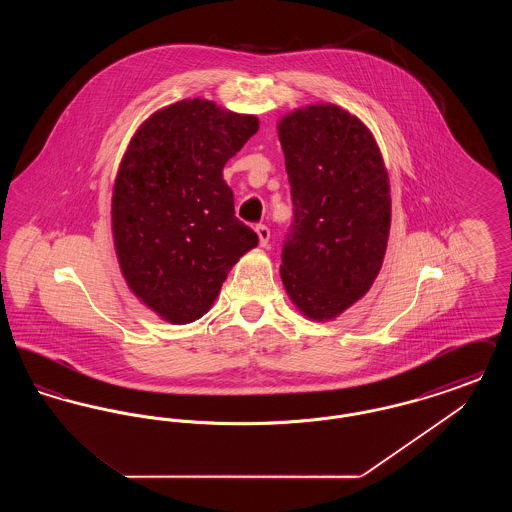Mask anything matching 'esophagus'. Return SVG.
Returning a JSON list of instances; mask_svg holds the SVG:
<instances>
[{
	"label": "esophagus",
	"instance_id": "1",
	"mask_svg": "<svg viewBox=\"0 0 512 512\" xmlns=\"http://www.w3.org/2000/svg\"><path fill=\"white\" fill-rule=\"evenodd\" d=\"M255 232H257V238H259V245L267 247L268 240H270V230H268L267 226L265 224H257Z\"/></svg>",
	"mask_w": 512,
	"mask_h": 512
}]
</instances>
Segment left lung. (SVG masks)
Masks as SVG:
<instances>
[{"instance_id": "8db88e82", "label": "left lung", "mask_w": 512, "mask_h": 512, "mask_svg": "<svg viewBox=\"0 0 512 512\" xmlns=\"http://www.w3.org/2000/svg\"><path fill=\"white\" fill-rule=\"evenodd\" d=\"M292 184L293 224L280 276L303 317H340L372 288L388 249L390 176L374 134L334 103L278 121Z\"/></svg>"}]
</instances>
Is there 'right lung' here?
<instances>
[{"label":"right lung","mask_w":512,"mask_h":512,"mask_svg":"<svg viewBox=\"0 0 512 512\" xmlns=\"http://www.w3.org/2000/svg\"><path fill=\"white\" fill-rule=\"evenodd\" d=\"M257 130L255 115L182 99L151 113L122 155L111 197L122 278L171 324L203 317L228 272L259 242L234 217V194L222 178Z\"/></svg>","instance_id":"obj_1"}]
</instances>
